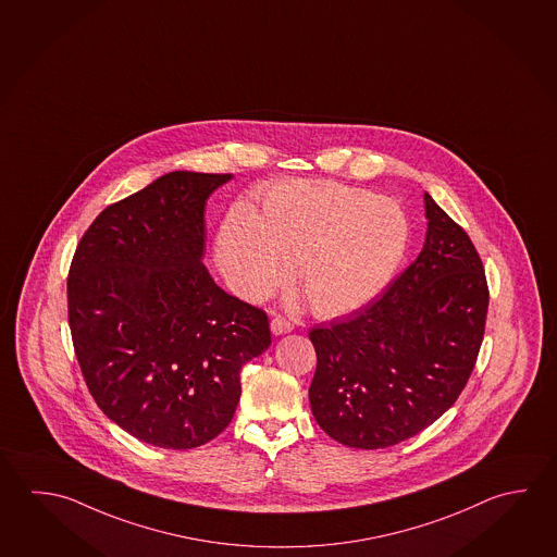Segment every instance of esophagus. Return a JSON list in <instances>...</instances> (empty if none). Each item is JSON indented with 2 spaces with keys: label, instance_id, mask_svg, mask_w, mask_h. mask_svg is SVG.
<instances>
[{
  "label": "esophagus",
  "instance_id": "34e87169",
  "mask_svg": "<svg viewBox=\"0 0 557 557\" xmlns=\"http://www.w3.org/2000/svg\"><path fill=\"white\" fill-rule=\"evenodd\" d=\"M293 322L286 320L283 315H274L273 320H271V332H273L274 335L288 334V332H293Z\"/></svg>",
  "mask_w": 557,
  "mask_h": 557
}]
</instances>
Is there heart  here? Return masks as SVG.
<instances>
[{"label": "heart", "mask_w": 557, "mask_h": 557, "mask_svg": "<svg viewBox=\"0 0 557 557\" xmlns=\"http://www.w3.org/2000/svg\"><path fill=\"white\" fill-rule=\"evenodd\" d=\"M400 203L327 181H284L259 212L233 208L215 237V263L235 293L261 300L293 276L318 314L363 308L393 281L410 245Z\"/></svg>", "instance_id": "b5f03b06"}]
</instances>
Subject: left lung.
I'll return each instance as SVG.
<instances>
[{"mask_svg": "<svg viewBox=\"0 0 557 557\" xmlns=\"http://www.w3.org/2000/svg\"><path fill=\"white\" fill-rule=\"evenodd\" d=\"M424 249L376 300L314 327L315 422L339 444L381 449L434 424L473 373L485 335V267L466 230L424 194Z\"/></svg>", "mask_w": 557, "mask_h": 557, "instance_id": "1", "label": "left lung"}]
</instances>
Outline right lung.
Here are the masks:
<instances>
[{
	"instance_id": "1",
	"label": "right lung",
	"mask_w": 557,
	"mask_h": 557,
	"mask_svg": "<svg viewBox=\"0 0 557 557\" xmlns=\"http://www.w3.org/2000/svg\"><path fill=\"white\" fill-rule=\"evenodd\" d=\"M232 174L176 171L108 206L69 271L74 354L96 405L145 444L193 449L232 422L264 310L202 264L206 202Z\"/></svg>"
}]
</instances>
